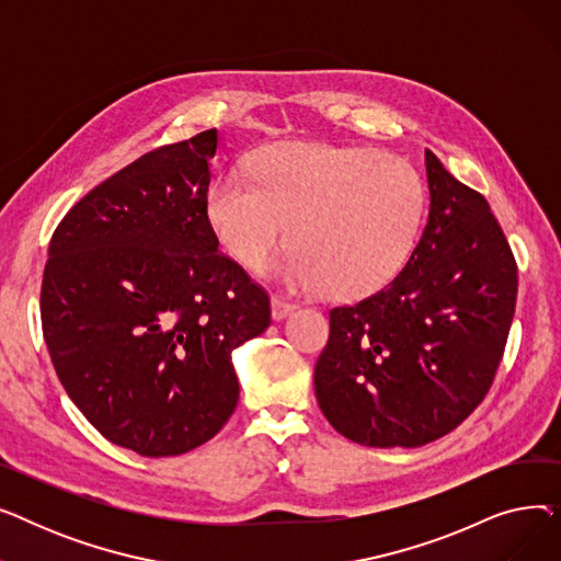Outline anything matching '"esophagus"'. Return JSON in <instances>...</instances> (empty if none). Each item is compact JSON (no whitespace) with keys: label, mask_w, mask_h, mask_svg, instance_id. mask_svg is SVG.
Returning a JSON list of instances; mask_svg holds the SVG:
<instances>
[{"label":"esophagus","mask_w":561,"mask_h":561,"mask_svg":"<svg viewBox=\"0 0 561 561\" xmlns=\"http://www.w3.org/2000/svg\"><path fill=\"white\" fill-rule=\"evenodd\" d=\"M271 309H273V320H284L288 313H293L298 307L288 302V300H284V298H273Z\"/></svg>","instance_id":"34e87169"}]
</instances>
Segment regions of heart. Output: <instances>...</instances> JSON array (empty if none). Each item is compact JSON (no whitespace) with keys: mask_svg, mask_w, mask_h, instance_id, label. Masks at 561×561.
I'll list each match as a JSON object with an SVG mask.
<instances>
[{"mask_svg":"<svg viewBox=\"0 0 561 561\" xmlns=\"http://www.w3.org/2000/svg\"><path fill=\"white\" fill-rule=\"evenodd\" d=\"M227 252L254 271L288 239L273 275L328 298L357 300L385 288L416 245L425 186L402 159L332 145L277 147L254 170L227 174L206 199Z\"/></svg>","mask_w":561,"mask_h":561,"instance_id":"heart-1","label":"heart"}]
</instances>
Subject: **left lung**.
I'll list each match as a JSON object with an SVG mask.
<instances>
[{"label":"left lung","mask_w":561,"mask_h":561,"mask_svg":"<svg viewBox=\"0 0 561 561\" xmlns=\"http://www.w3.org/2000/svg\"><path fill=\"white\" fill-rule=\"evenodd\" d=\"M430 211L404 268L330 311L313 370L330 425L370 448H419L491 389L516 309V261L489 202L425 150Z\"/></svg>","instance_id":"8db88e82"}]
</instances>
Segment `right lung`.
<instances>
[{
    "instance_id": "obj_1",
    "label": "right lung",
    "mask_w": 561,
    "mask_h": 561,
    "mask_svg": "<svg viewBox=\"0 0 561 561\" xmlns=\"http://www.w3.org/2000/svg\"><path fill=\"white\" fill-rule=\"evenodd\" d=\"M218 131L159 147L81 197L56 227L41 316L54 370L111 444L184 455L239 402L231 352L271 300L218 252L206 214Z\"/></svg>"
}]
</instances>
